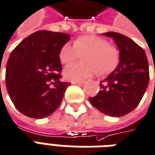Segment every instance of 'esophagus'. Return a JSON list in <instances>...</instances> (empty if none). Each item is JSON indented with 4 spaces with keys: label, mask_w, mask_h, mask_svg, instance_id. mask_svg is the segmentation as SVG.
<instances>
[{
    "label": "esophagus",
    "mask_w": 155,
    "mask_h": 155,
    "mask_svg": "<svg viewBox=\"0 0 155 155\" xmlns=\"http://www.w3.org/2000/svg\"><path fill=\"white\" fill-rule=\"evenodd\" d=\"M71 83H72V84H74V85H81V84H83V83H84V81H71Z\"/></svg>",
    "instance_id": "1"
}]
</instances>
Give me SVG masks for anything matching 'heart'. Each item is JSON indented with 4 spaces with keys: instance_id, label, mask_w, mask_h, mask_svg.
Returning a JSON list of instances; mask_svg holds the SVG:
<instances>
[{
    "instance_id": "b5f03b06",
    "label": "heart",
    "mask_w": 155,
    "mask_h": 155,
    "mask_svg": "<svg viewBox=\"0 0 155 155\" xmlns=\"http://www.w3.org/2000/svg\"><path fill=\"white\" fill-rule=\"evenodd\" d=\"M81 54L85 62L75 63L67 66L64 74L70 81H81L100 73L107 74L118 65V49L109 44L106 38L96 35H83L77 38L74 44L66 43L59 50V58L64 64H69L80 58Z\"/></svg>"
}]
</instances>
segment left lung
I'll use <instances>...</instances> for the list:
<instances>
[{"label":"left lung","mask_w":155,"mask_h":155,"mask_svg":"<svg viewBox=\"0 0 155 155\" xmlns=\"http://www.w3.org/2000/svg\"><path fill=\"white\" fill-rule=\"evenodd\" d=\"M103 35L112 38L120 52L118 66L104 81L101 91L89 101L94 107L111 117H122L137 107L148 87L149 62L144 50L118 32Z\"/></svg>","instance_id":"left-lung-1"}]
</instances>
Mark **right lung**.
<instances>
[{"mask_svg":"<svg viewBox=\"0 0 155 155\" xmlns=\"http://www.w3.org/2000/svg\"><path fill=\"white\" fill-rule=\"evenodd\" d=\"M66 33L40 30L11 53L6 85L15 107L23 115L44 118L59 107L69 82L60 81L59 50L70 41Z\"/></svg>","mask_w":155,"mask_h":155,"instance_id":"1","label":"right lung"}]
</instances>
